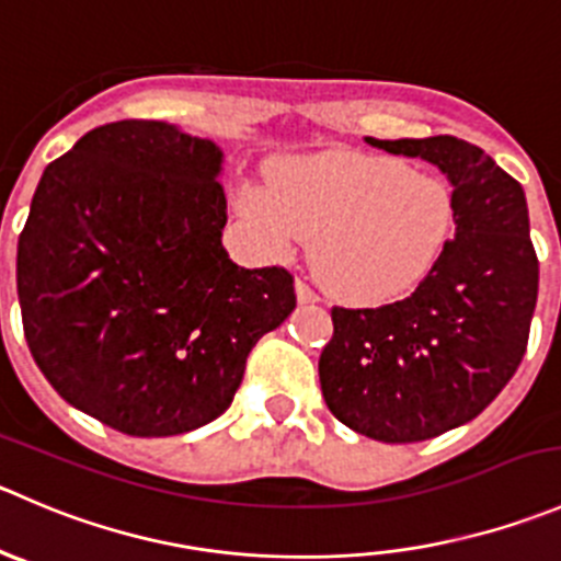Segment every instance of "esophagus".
<instances>
[{
	"label": "esophagus",
	"instance_id": "obj_1",
	"mask_svg": "<svg viewBox=\"0 0 561 561\" xmlns=\"http://www.w3.org/2000/svg\"><path fill=\"white\" fill-rule=\"evenodd\" d=\"M296 298H298V304H314V301H320L318 293H314L312 287H309L307 282H301V279L296 282Z\"/></svg>",
	"mask_w": 561,
	"mask_h": 561
}]
</instances>
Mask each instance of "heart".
<instances>
[{
    "mask_svg": "<svg viewBox=\"0 0 561 561\" xmlns=\"http://www.w3.org/2000/svg\"><path fill=\"white\" fill-rule=\"evenodd\" d=\"M238 208L279 249L314 236V271L347 301H386L419 285L455 225L447 183L356 153L285 167L274 188L243 186Z\"/></svg>",
    "mask_w": 561,
    "mask_h": 561,
    "instance_id": "b5f03b06",
    "label": "heart"
}]
</instances>
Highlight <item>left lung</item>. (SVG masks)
Wrapping results in <instances>:
<instances>
[{"instance_id":"obj_1","label":"left lung","mask_w":561,"mask_h":561,"mask_svg":"<svg viewBox=\"0 0 561 561\" xmlns=\"http://www.w3.org/2000/svg\"><path fill=\"white\" fill-rule=\"evenodd\" d=\"M364 142L447 175L455 238L402 301L331 309L320 389L329 411L362 436L427 442L480 416L524 358L540 279L529 208L520 183L458 136Z\"/></svg>"}]
</instances>
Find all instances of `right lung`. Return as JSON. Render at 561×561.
Returning a JSON list of instances; mask_svg holds the SVG:
<instances>
[{
  "mask_svg": "<svg viewBox=\"0 0 561 561\" xmlns=\"http://www.w3.org/2000/svg\"><path fill=\"white\" fill-rule=\"evenodd\" d=\"M221 164L210 139L119 119L32 197L15 257L26 345L65 402L125 436L221 416L249 351L296 309L285 268H241L221 247Z\"/></svg>",
  "mask_w": 561,
  "mask_h": 561,
  "instance_id": "right-lung-1",
  "label": "right lung"
}]
</instances>
